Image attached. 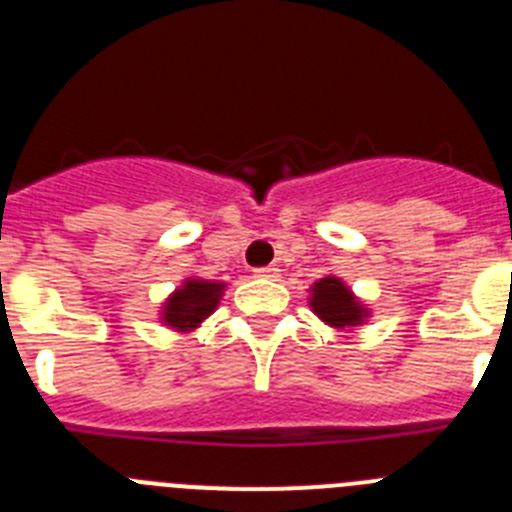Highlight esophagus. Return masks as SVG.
<instances>
[{"label":"esophagus","instance_id":"1","mask_svg":"<svg viewBox=\"0 0 512 512\" xmlns=\"http://www.w3.org/2000/svg\"><path fill=\"white\" fill-rule=\"evenodd\" d=\"M256 277H264V279H277V277H279V269H277V264H269V266H261V269H256Z\"/></svg>","mask_w":512,"mask_h":512}]
</instances>
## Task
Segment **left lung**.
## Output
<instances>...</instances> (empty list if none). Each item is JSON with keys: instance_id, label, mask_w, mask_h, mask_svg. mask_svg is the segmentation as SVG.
Segmentation results:
<instances>
[{"instance_id": "1", "label": "left lung", "mask_w": 512, "mask_h": 512, "mask_svg": "<svg viewBox=\"0 0 512 512\" xmlns=\"http://www.w3.org/2000/svg\"><path fill=\"white\" fill-rule=\"evenodd\" d=\"M312 310L318 312L325 323L343 328V325H359L361 320V305L354 300V295L338 282L336 277H325L315 284L312 289Z\"/></svg>"}]
</instances>
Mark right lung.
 Segmentation results:
<instances>
[{"label":"right lung","instance_id":"add662e5","mask_svg":"<svg viewBox=\"0 0 512 512\" xmlns=\"http://www.w3.org/2000/svg\"><path fill=\"white\" fill-rule=\"evenodd\" d=\"M223 284L215 282H200V279H189L179 292L171 295V300L164 307V320L174 328H194L197 323L215 310L217 300H220Z\"/></svg>","mask_w":512,"mask_h":512}]
</instances>
